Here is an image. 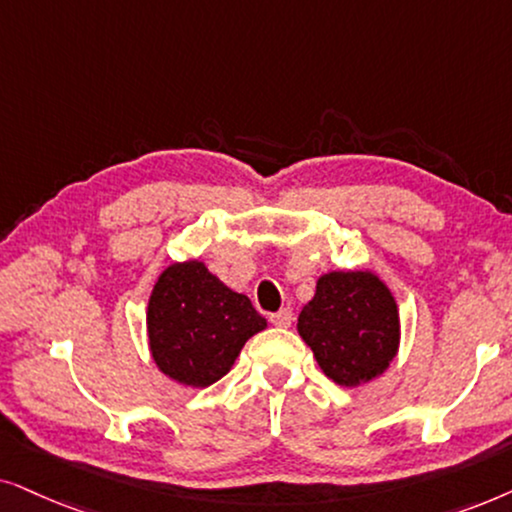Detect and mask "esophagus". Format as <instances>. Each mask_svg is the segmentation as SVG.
I'll use <instances>...</instances> for the list:
<instances>
[{
	"label": "esophagus",
	"instance_id": "34e87169",
	"mask_svg": "<svg viewBox=\"0 0 512 512\" xmlns=\"http://www.w3.org/2000/svg\"><path fill=\"white\" fill-rule=\"evenodd\" d=\"M269 320H271V323H274L276 327H290L292 320H295V313H292V309H288V306H285V309L271 313Z\"/></svg>",
	"mask_w": 512,
	"mask_h": 512
}]
</instances>
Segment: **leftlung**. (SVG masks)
<instances>
[{
    "label": "left lung",
    "instance_id": "left-lung-1",
    "mask_svg": "<svg viewBox=\"0 0 512 512\" xmlns=\"http://www.w3.org/2000/svg\"><path fill=\"white\" fill-rule=\"evenodd\" d=\"M320 370L339 386L381 377L398 353L400 316L393 292L372 271H330L297 318Z\"/></svg>",
    "mask_w": 512,
    "mask_h": 512
}]
</instances>
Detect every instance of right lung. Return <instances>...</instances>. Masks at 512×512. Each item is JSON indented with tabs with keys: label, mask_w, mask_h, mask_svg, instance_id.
<instances>
[{
	"label": "right lung",
	"mask_w": 512,
	"mask_h": 512,
	"mask_svg": "<svg viewBox=\"0 0 512 512\" xmlns=\"http://www.w3.org/2000/svg\"><path fill=\"white\" fill-rule=\"evenodd\" d=\"M264 327L267 320L250 299L227 288L199 260L170 264L149 295V351L156 367L177 384H215Z\"/></svg>",
	"instance_id": "add662e5"
}]
</instances>
